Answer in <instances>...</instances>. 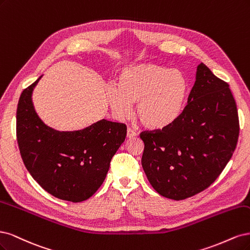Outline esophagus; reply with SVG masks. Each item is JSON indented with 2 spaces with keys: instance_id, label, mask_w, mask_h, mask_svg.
Segmentation results:
<instances>
[{
  "instance_id": "esophagus-1",
  "label": "esophagus",
  "mask_w": 250,
  "mask_h": 250,
  "mask_svg": "<svg viewBox=\"0 0 250 250\" xmlns=\"http://www.w3.org/2000/svg\"><path fill=\"white\" fill-rule=\"evenodd\" d=\"M135 136H137V133L135 131H133L131 127H127V130H126V137H127V138H133V137H135Z\"/></svg>"
}]
</instances>
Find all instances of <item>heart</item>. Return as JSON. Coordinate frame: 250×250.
Returning a JSON list of instances; mask_svg holds the SVG:
<instances>
[{
    "mask_svg": "<svg viewBox=\"0 0 250 250\" xmlns=\"http://www.w3.org/2000/svg\"><path fill=\"white\" fill-rule=\"evenodd\" d=\"M118 85H109L106 94L119 119L133 114V104L141 124L151 130L172 125L188 102L190 83L183 71L161 64L146 63L120 72Z\"/></svg>",
    "mask_w": 250,
    "mask_h": 250,
    "instance_id": "obj_1",
    "label": "heart"
}]
</instances>
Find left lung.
Segmentation results:
<instances>
[{
    "mask_svg": "<svg viewBox=\"0 0 250 250\" xmlns=\"http://www.w3.org/2000/svg\"><path fill=\"white\" fill-rule=\"evenodd\" d=\"M239 131L229 85L201 62L182 115L162 130L140 133L148 182L160 195L174 200L206 190L230 160Z\"/></svg>",
    "mask_w": 250,
    "mask_h": 250,
    "instance_id": "obj_1",
    "label": "left lung"
}]
</instances>
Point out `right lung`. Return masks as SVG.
<instances>
[{"label":"right lung","instance_id":"obj_1","mask_svg":"<svg viewBox=\"0 0 250 250\" xmlns=\"http://www.w3.org/2000/svg\"><path fill=\"white\" fill-rule=\"evenodd\" d=\"M39 79L22 90L18 104L21 157L42 189L57 198L80 203L102 186L112 158L125 139L126 125L103 119L81 131L53 130L39 119L32 104Z\"/></svg>","mask_w":250,"mask_h":250}]
</instances>
